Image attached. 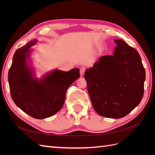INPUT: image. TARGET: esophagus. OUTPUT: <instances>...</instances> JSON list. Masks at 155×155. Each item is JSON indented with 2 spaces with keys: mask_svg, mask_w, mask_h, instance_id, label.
<instances>
[{
  "mask_svg": "<svg viewBox=\"0 0 155 155\" xmlns=\"http://www.w3.org/2000/svg\"><path fill=\"white\" fill-rule=\"evenodd\" d=\"M85 72V68H83V67L80 68V75H81V76H83Z\"/></svg>",
  "mask_w": 155,
  "mask_h": 155,
  "instance_id": "obj_1",
  "label": "esophagus"
}]
</instances>
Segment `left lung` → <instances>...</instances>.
<instances>
[{"instance_id":"obj_1","label":"left lung","mask_w":155,"mask_h":155,"mask_svg":"<svg viewBox=\"0 0 155 155\" xmlns=\"http://www.w3.org/2000/svg\"><path fill=\"white\" fill-rule=\"evenodd\" d=\"M112 55L102 56L84 75L94 109L110 118L128 114L141 101L145 71L137 50L121 39Z\"/></svg>"}]
</instances>
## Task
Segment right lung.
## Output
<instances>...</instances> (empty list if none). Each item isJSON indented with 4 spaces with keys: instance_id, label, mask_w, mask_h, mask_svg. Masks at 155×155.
Returning a JSON list of instances; mask_svg holds the SVG:
<instances>
[{
    "instance_id": "1",
    "label": "right lung",
    "mask_w": 155,
    "mask_h": 155,
    "mask_svg": "<svg viewBox=\"0 0 155 155\" xmlns=\"http://www.w3.org/2000/svg\"><path fill=\"white\" fill-rule=\"evenodd\" d=\"M35 43L36 40L31 41L15 51L9 70L8 82L15 105L33 118L43 119L61 109L68 88L80 74L78 68L68 72L55 70L41 79L34 78L27 59L30 57V47Z\"/></svg>"
}]
</instances>
